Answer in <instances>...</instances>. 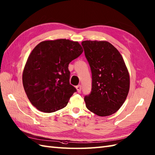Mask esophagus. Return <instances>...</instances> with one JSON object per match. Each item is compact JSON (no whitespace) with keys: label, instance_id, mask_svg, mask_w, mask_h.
Returning <instances> with one entry per match:
<instances>
[{"label":"esophagus","instance_id":"1","mask_svg":"<svg viewBox=\"0 0 155 155\" xmlns=\"http://www.w3.org/2000/svg\"><path fill=\"white\" fill-rule=\"evenodd\" d=\"M76 88H77V91L78 93H80L81 92V85H78L76 86Z\"/></svg>","mask_w":155,"mask_h":155}]
</instances>
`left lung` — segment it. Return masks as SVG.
I'll return each mask as SVG.
<instances>
[{"label": "left lung", "instance_id": "left-lung-1", "mask_svg": "<svg viewBox=\"0 0 155 155\" xmlns=\"http://www.w3.org/2000/svg\"><path fill=\"white\" fill-rule=\"evenodd\" d=\"M92 71V91L84 97L87 109L108 116L120 108L128 95L130 78L120 53L107 41L82 42Z\"/></svg>", "mask_w": 155, "mask_h": 155}]
</instances>
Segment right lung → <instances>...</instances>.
<instances>
[{"label":"right lung","mask_w":155,"mask_h":155,"mask_svg":"<svg viewBox=\"0 0 155 155\" xmlns=\"http://www.w3.org/2000/svg\"><path fill=\"white\" fill-rule=\"evenodd\" d=\"M82 52L78 41L66 39L43 41L35 47L22 73L24 91L32 105L45 113L67 105L77 91L69 83L68 67Z\"/></svg>","instance_id":"right-lung-1"}]
</instances>
